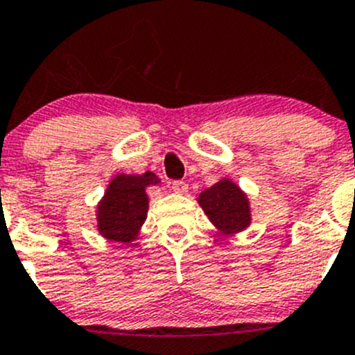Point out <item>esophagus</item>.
<instances>
[{"label":"esophagus","mask_w":355,"mask_h":355,"mask_svg":"<svg viewBox=\"0 0 355 355\" xmlns=\"http://www.w3.org/2000/svg\"><path fill=\"white\" fill-rule=\"evenodd\" d=\"M171 189H173L175 193H178V195H186L187 189H189V187H187L186 182L173 180V182H171Z\"/></svg>","instance_id":"obj_1"}]
</instances>
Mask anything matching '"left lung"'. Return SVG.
Instances as JSON below:
<instances>
[{"label":"left lung","mask_w":355,"mask_h":355,"mask_svg":"<svg viewBox=\"0 0 355 355\" xmlns=\"http://www.w3.org/2000/svg\"><path fill=\"white\" fill-rule=\"evenodd\" d=\"M200 207L209 220L223 234H236L250 225V205L248 198L234 182H216L214 186L202 191L198 196Z\"/></svg>","instance_id":"1"}]
</instances>
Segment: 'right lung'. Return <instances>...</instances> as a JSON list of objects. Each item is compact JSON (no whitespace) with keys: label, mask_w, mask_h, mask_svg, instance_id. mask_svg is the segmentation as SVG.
I'll return each mask as SVG.
<instances>
[{"label":"right lung","mask_w":355,"mask_h":355,"mask_svg":"<svg viewBox=\"0 0 355 355\" xmlns=\"http://www.w3.org/2000/svg\"><path fill=\"white\" fill-rule=\"evenodd\" d=\"M159 184L152 171L143 175H118L98 203V230L110 241L130 243L139 234L148 214L146 187Z\"/></svg>","instance_id":"right-lung-1"}]
</instances>
